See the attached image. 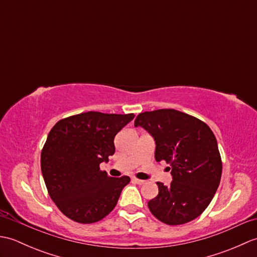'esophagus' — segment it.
Masks as SVG:
<instances>
[{
  "instance_id": "esophagus-1",
  "label": "esophagus",
  "mask_w": 257,
  "mask_h": 257,
  "mask_svg": "<svg viewBox=\"0 0 257 257\" xmlns=\"http://www.w3.org/2000/svg\"><path fill=\"white\" fill-rule=\"evenodd\" d=\"M133 182L137 183V184H144L145 183L144 180H140V179H137V178H133Z\"/></svg>"
}]
</instances>
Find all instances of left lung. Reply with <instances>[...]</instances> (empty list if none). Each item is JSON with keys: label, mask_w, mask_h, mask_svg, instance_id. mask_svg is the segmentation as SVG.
I'll return each mask as SVG.
<instances>
[{"label": "left lung", "mask_w": 257, "mask_h": 257, "mask_svg": "<svg viewBox=\"0 0 257 257\" xmlns=\"http://www.w3.org/2000/svg\"><path fill=\"white\" fill-rule=\"evenodd\" d=\"M136 127L145 128L156 141L155 158L170 165L172 182H157L159 192L148 202L150 212L168 225L196 219L210 204L222 176L216 138L209 125L176 109L139 113Z\"/></svg>", "instance_id": "obj_1"}]
</instances>
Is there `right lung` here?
<instances>
[{
    "instance_id": "right-lung-1",
    "label": "right lung",
    "mask_w": 257,
    "mask_h": 257,
    "mask_svg": "<svg viewBox=\"0 0 257 257\" xmlns=\"http://www.w3.org/2000/svg\"><path fill=\"white\" fill-rule=\"evenodd\" d=\"M134 113L88 111L55 123L42 149L41 169L51 199L81 224L103 219L116 206L130 178H111L99 165L114 154L113 139Z\"/></svg>"
}]
</instances>
